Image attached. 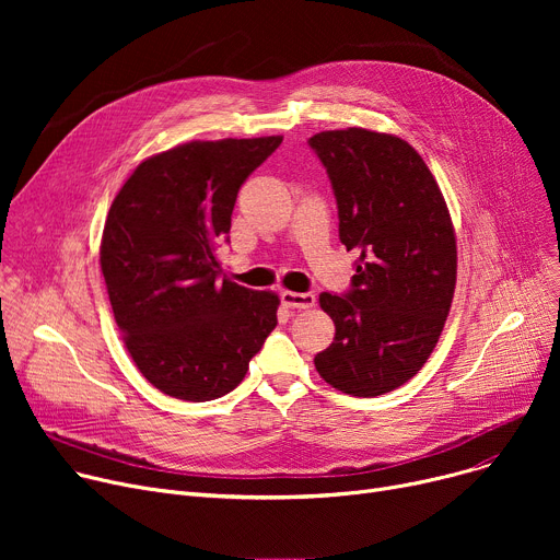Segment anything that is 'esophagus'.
Here are the masks:
<instances>
[{"label":"esophagus","instance_id":"34e87169","mask_svg":"<svg viewBox=\"0 0 560 560\" xmlns=\"http://www.w3.org/2000/svg\"><path fill=\"white\" fill-rule=\"evenodd\" d=\"M281 302L288 308H313L315 306V295L313 292H292L283 290L281 292Z\"/></svg>","mask_w":560,"mask_h":560}]
</instances>
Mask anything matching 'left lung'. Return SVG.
<instances>
[{"label": "left lung", "mask_w": 560, "mask_h": 560, "mask_svg": "<svg viewBox=\"0 0 560 560\" xmlns=\"http://www.w3.org/2000/svg\"><path fill=\"white\" fill-rule=\"evenodd\" d=\"M308 144L329 174L340 243L359 254L345 295H319L336 338L315 370L347 395L376 397L416 376L443 334L456 288L452 218L406 140L351 127Z\"/></svg>", "instance_id": "1"}]
</instances>
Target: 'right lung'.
<instances>
[{
	"label": "right lung",
	"mask_w": 560,
	"mask_h": 560,
	"mask_svg": "<svg viewBox=\"0 0 560 560\" xmlns=\"http://www.w3.org/2000/svg\"><path fill=\"white\" fill-rule=\"evenodd\" d=\"M281 136L192 140L142 161L110 203L100 262L117 329L161 393H231L277 327L279 298L220 279L218 245L247 176Z\"/></svg>",
	"instance_id": "1"
}]
</instances>
